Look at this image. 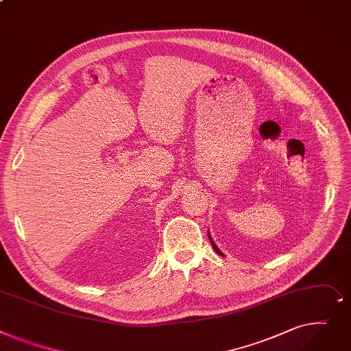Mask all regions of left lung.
Returning a JSON list of instances; mask_svg holds the SVG:
<instances>
[{"label":"left lung","mask_w":351,"mask_h":351,"mask_svg":"<svg viewBox=\"0 0 351 351\" xmlns=\"http://www.w3.org/2000/svg\"><path fill=\"white\" fill-rule=\"evenodd\" d=\"M208 238H210V241H211V245H213V248H214V251H215V252H217V254H218V255H221V256H223V254H222V252H221V251H219V250H218V246H217V245H215V242H214V241H213V238H211V237H210V232H208Z\"/></svg>","instance_id":"left-lung-1"}]
</instances>
